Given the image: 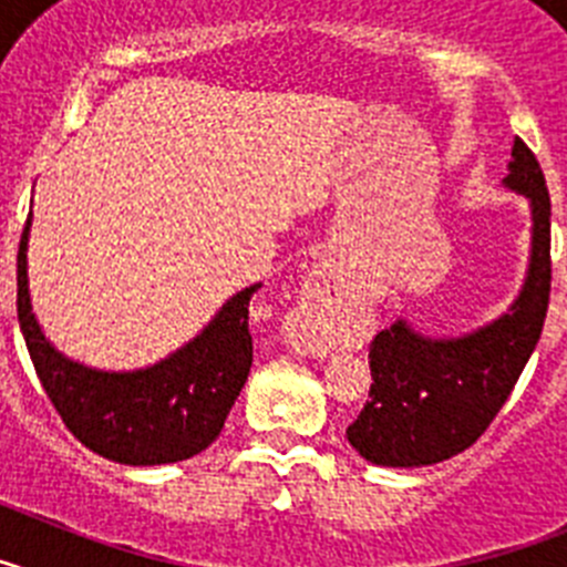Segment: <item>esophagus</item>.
Instances as JSON below:
<instances>
[{
    "label": "esophagus",
    "mask_w": 567,
    "mask_h": 567,
    "mask_svg": "<svg viewBox=\"0 0 567 567\" xmlns=\"http://www.w3.org/2000/svg\"><path fill=\"white\" fill-rule=\"evenodd\" d=\"M343 300V278L334 264H318L303 280L298 300H295L289 320H292V334L303 349L320 352L327 343V329Z\"/></svg>",
    "instance_id": "obj_1"
}]
</instances>
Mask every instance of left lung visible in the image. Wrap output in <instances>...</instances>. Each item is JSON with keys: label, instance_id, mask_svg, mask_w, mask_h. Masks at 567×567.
Wrapping results in <instances>:
<instances>
[{"label": "left lung", "instance_id": "8db88e82", "mask_svg": "<svg viewBox=\"0 0 567 567\" xmlns=\"http://www.w3.org/2000/svg\"><path fill=\"white\" fill-rule=\"evenodd\" d=\"M508 164L511 189L534 207L530 269L517 303L491 327L432 340L403 320L369 346L372 389L346 437L378 465H432L477 443L517 385L543 334L550 300V195L537 155L523 138Z\"/></svg>", "mask_w": 567, "mask_h": 567}]
</instances>
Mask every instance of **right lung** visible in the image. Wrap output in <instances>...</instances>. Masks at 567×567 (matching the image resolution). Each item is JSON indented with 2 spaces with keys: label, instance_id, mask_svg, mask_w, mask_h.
I'll return each instance as SVG.
<instances>
[{
  "label": "right lung",
  "instance_id": "right-lung-1",
  "mask_svg": "<svg viewBox=\"0 0 567 567\" xmlns=\"http://www.w3.org/2000/svg\"><path fill=\"white\" fill-rule=\"evenodd\" d=\"M28 227L17 255V312L39 383L73 437L124 465H162L204 452L224 429L252 365L249 300L258 287L229 298L193 343L142 369L93 372L62 358L30 312Z\"/></svg>",
  "mask_w": 567,
  "mask_h": 567
}]
</instances>
